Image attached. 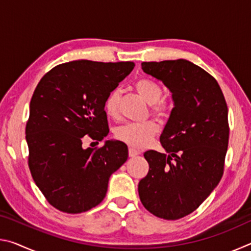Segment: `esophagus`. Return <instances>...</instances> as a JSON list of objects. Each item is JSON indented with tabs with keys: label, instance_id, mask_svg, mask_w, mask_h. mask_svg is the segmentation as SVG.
<instances>
[{
	"label": "esophagus",
	"instance_id": "esophagus-1",
	"mask_svg": "<svg viewBox=\"0 0 251 251\" xmlns=\"http://www.w3.org/2000/svg\"><path fill=\"white\" fill-rule=\"evenodd\" d=\"M128 154H129L130 157H136V156H138L139 154H141V152H139L137 150H135V148H133V147H129Z\"/></svg>",
	"mask_w": 251,
	"mask_h": 251
}]
</instances>
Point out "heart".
<instances>
[{
	"label": "heart",
	"instance_id": "b5f03b06",
	"mask_svg": "<svg viewBox=\"0 0 251 251\" xmlns=\"http://www.w3.org/2000/svg\"><path fill=\"white\" fill-rule=\"evenodd\" d=\"M135 88L147 103L151 105L152 113L156 115L166 117L172 110V105L167 100H160L163 96V88L155 80L141 78L135 83ZM104 110L107 116L116 118L120 112V92L113 90L104 101ZM159 131V125L155 121L142 123H127L118 127L115 136L118 141L135 148L147 146Z\"/></svg>",
	"mask_w": 251,
	"mask_h": 251
}]
</instances>
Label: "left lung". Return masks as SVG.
<instances>
[{
  "mask_svg": "<svg viewBox=\"0 0 251 251\" xmlns=\"http://www.w3.org/2000/svg\"><path fill=\"white\" fill-rule=\"evenodd\" d=\"M142 70L173 93L175 107L160 135L168 152L147 151V175L138 184L144 207L176 220L192 214L219 184L229 139L228 107L217 83L186 59L144 62Z\"/></svg>",
  "mask_w": 251,
  "mask_h": 251,
  "instance_id": "1",
  "label": "left lung"
}]
</instances>
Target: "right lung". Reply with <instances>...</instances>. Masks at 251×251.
I'll use <instances>...</instances> for the list:
<instances>
[{
	"label": "right lung",
	"instance_id": "right-lung-1",
	"mask_svg": "<svg viewBox=\"0 0 251 251\" xmlns=\"http://www.w3.org/2000/svg\"><path fill=\"white\" fill-rule=\"evenodd\" d=\"M135 64L80 59L59 64L37 84L26 123L28 167L50 205L79 214L106 196L110 175L128 157L124 143L83 148L86 137L103 141L108 134L106 97Z\"/></svg>",
	"mask_w": 251,
	"mask_h": 251
}]
</instances>
